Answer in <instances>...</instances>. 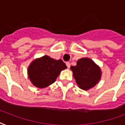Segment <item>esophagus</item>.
Returning a JSON list of instances; mask_svg holds the SVG:
<instances>
[{
    "label": "esophagus",
    "mask_w": 125,
    "mask_h": 125,
    "mask_svg": "<svg viewBox=\"0 0 125 125\" xmlns=\"http://www.w3.org/2000/svg\"><path fill=\"white\" fill-rule=\"evenodd\" d=\"M66 65H67V67H68V68H70V67H71L70 63H69V62H67L66 63Z\"/></svg>",
    "instance_id": "34e87169"
}]
</instances>
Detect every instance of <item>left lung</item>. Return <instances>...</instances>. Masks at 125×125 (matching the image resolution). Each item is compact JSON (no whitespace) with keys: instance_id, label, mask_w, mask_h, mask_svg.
I'll use <instances>...</instances> for the list:
<instances>
[{"instance_id":"left-lung-1","label":"left lung","mask_w":125,"mask_h":125,"mask_svg":"<svg viewBox=\"0 0 125 125\" xmlns=\"http://www.w3.org/2000/svg\"><path fill=\"white\" fill-rule=\"evenodd\" d=\"M77 85L83 90H89L99 83L102 72L100 67L91 59L82 58L76 62V65L71 67Z\"/></svg>"}]
</instances>
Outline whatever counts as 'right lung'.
I'll return each instance as SVG.
<instances>
[{"label":"right lung","mask_w":125,"mask_h":125,"mask_svg":"<svg viewBox=\"0 0 125 125\" xmlns=\"http://www.w3.org/2000/svg\"><path fill=\"white\" fill-rule=\"evenodd\" d=\"M67 69L62 60H54L47 55L30 63L27 73L31 83L38 88H45L56 81L62 70Z\"/></svg>","instance_id":"obj_1"}]
</instances>
